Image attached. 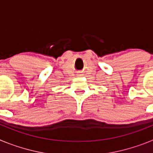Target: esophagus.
<instances>
[{"mask_svg":"<svg viewBox=\"0 0 153 153\" xmlns=\"http://www.w3.org/2000/svg\"><path fill=\"white\" fill-rule=\"evenodd\" d=\"M79 75H80V74H79Z\"/></svg>","mask_w":153,"mask_h":153,"instance_id":"esophagus-1","label":"esophagus"}]
</instances>
